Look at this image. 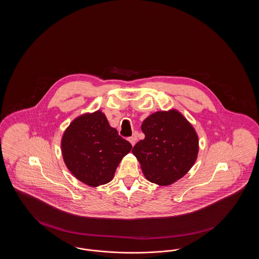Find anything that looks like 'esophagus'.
Wrapping results in <instances>:
<instances>
[{
	"label": "esophagus",
	"mask_w": 259,
	"mask_h": 259,
	"mask_svg": "<svg viewBox=\"0 0 259 259\" xmlns=\"http://www.w3.org/2000/svg\"><path fill=\"white\" fill-rule=\"evenodd\" d=\"M128 140H129V142L131 143V145H132V146H134V145H135L136 140H137V139H136V137H134V136H133V137H130Z\"/></svg>",
	"instance_id": "34e87169"
}]
</instances>
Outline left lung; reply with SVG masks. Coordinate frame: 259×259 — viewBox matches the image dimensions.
<instances>
[{
  "label": "left lung",
  "mask_w": 259,
  "mask_h": 259,
  "mask_svg": "<svg viewBox=\"0 0 259 259\" xmlns=\"http://www.w3.org/2000/svg\"><path fill=\"white\" fill-rule=\"evenodd\" d=\"M145 139L132 149L149 182L169 185L183 178L195 163L198 137L179 111H157L142 124Z\"/></svg>",
  "instance_id": "left-lung-1"
}]
</instances>
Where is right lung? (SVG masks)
I'll use <instances>...</instances> for the list:
<instances>
[{"mask_svg": "<svg viewBox=\"0 0 259 259\" xmlns=\"http://www.w3.org/2000/svg\"><path fill=\"white\" fill-rule=\"evenodd\" d=\"M62 154L68 169L90 186L110 183L132 145L111 128L102 111L75 118L62 138Z\"/></svg>", "mask_w": 259, "mask_h": 259, "instance_id": "add662e5", "label": "right lung"}]
</instances>
